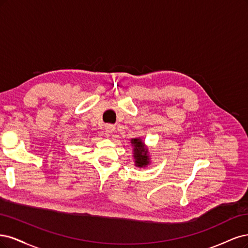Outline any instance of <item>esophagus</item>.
<instances>
[{"label":"esophagus","mask_w":248,"mask_h":248,"mask_svg":"<svg viewBox=\"0 0 248 248\" xmlns=\"http://www.w3.org/2000/svg\"><path fill=\"white\" fill-rule=\"evenodd\" d=\"M105 130H106L107 134L110 135V134H112L115 131V126L112 125V124H108V125L105 126Z\"/></svg>","instance_id":"1"}]
</instances>
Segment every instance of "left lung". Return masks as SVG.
I'll return each mask as SVG.
<instances>
[{
    "instance_id": "left-lung-1",
    "label": "left lung",
    "mask_w": 248,
    "mask_h": 248,
    "mask_svg": "<svg viewBox=\"0 0 248 248\" xmlns=\"http://www.w3.org/2000/svg\"><path fill=\"white\" fill-rule=\"evenodd\" d=\"M132 145L134 146V158H135V165L137 167H146L149 165V155L148 149L145 147L144 143L142 142L140 138H135L131 140Z\"/></svg>"
}]
</instances>
